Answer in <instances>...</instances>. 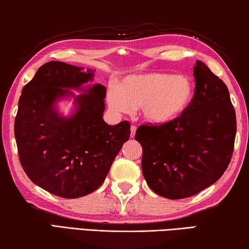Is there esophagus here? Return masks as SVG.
Here are the masks:
<instances>
[{
  "label": "esophagus",
  "instance_id": "obj_1",
  "mask_svg": "<svg viewBox=\"0 0 249 249\" xmlns=\"http://www.w3.org/2000/svg\"><path fill=\"white\" fill-rule=\"evenodd\" d=\"M136 126L135 125H133L132 127H130V136H132V138H134V136H135V133H136Z\"/></svg>",
  "mask_w": 249,
  "mask_h": 249
}]
</instances>
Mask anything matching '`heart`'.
Wrapping results in <instances>:
<instances>
[{
    "mask_svg": "<svg viewBox=\"0 0 249 249\" xmlns=\"http://www.w3.org/2000/svg\"><path fill=\"white\" fill-rule=\"evenodd\" d=\"M193 98V84L187 77L161 72L132 74L120 86L112 83L107 102L114 111L128 113L142 107L145 119L153 123H167L187 109Z\"/></svg>",
    "mask_w": 249,
    "mask_h": 249,
    "instance_id": "1",
    "label": "heart"
}]
</instances>
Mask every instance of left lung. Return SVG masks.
<instances>
[{"label": "left lung", "mask_w": 249, "mask_h": 249, "mask_svg": "<svg viewBox=\"0 0 249 249\" xmlns=\"http://www.w3.org/2000/svg\"><path fill=\"white\" fill-rule=\"evenodd\" d=\"M195 95L182 114L162 124L141 125L142 170L158 196L171 200L196 195L221 178L231 162L236 114L225 83L196 60Z\"/></svg>", "instance_id": "obj_1"}]
</instances>
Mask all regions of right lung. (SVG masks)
Returning a JSON list of instances; mask_svg holds the SVG:
<instances>
[{
  "mask_svg": "<svg viewBox=\"0 0 249 249\" xmlns=\"http://www.w3.org/2000/svg\"><path fill=\"white\" fill-rule=\"evenodd\" d=\"M93 78V70L49 61L23 88L14 134L20 165L34 183L54 196L75 199L104 182L130 124L103 121L107 89L94 84L75 96L77 111L65 119L54 109L57 99L72 94Z\"/></svg>",
  "mask_w": 249,
  "mask_h": 249,
  "instance_id": "1",
  "label": "right lung"
}]
</instances>
